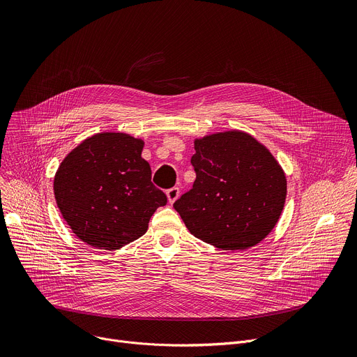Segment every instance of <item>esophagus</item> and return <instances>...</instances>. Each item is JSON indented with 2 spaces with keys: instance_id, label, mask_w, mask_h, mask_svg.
Here are the masks:
<instances>
[{
  "instance_id": "34e87169",
  "label": "esophagus",
  "mask_w": 357,
  "mask_h": 357,
  "mask_svg": "<svg viewBox=\"0 0 357 357\" xmlns=\"http://www.w3.org/2000/svg\"><path fill=\"white\" fill-rule=\"evenodd\" d=\"M179 193H181V190H179V188H176V186H174V188L168 189V190H167L168 202H169V203H174V202L179 197Z\"/></svg>"
}]
</instances>
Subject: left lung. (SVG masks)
Instances as JSON below:
<instances>
[{
  "mask_svg": "<svg viewBox=\"0 0 357 357\" xmlns=\"http://www.w3.org/2000/svg\"><path fill=\"white\" fill-rule=\"evenodd\" d=\"M196 179L174 208L188 230L222 250H245L275 227L287 179L271 152L233 130L195 139Z\"/></svg>",
  "mask_w": 357,
  "mask_h": 357,
  "instance_id": "1",
  "label": "left lung"
}]
</instances>
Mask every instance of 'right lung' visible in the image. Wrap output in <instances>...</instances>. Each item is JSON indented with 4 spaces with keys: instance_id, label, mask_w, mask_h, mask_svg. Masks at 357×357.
Listing matches in <instances>:
<instances>
[{
    "instance_id": "obj_1",
    "label": "right lung",
    "mask_w": 357,
    "mask_h": 357,
    "mask_svg": "<svg viewBox=\"0 0 357 357\" xmlns=\"http://www.w3.org/2000/svg\"><path fill=\"white\" fill-rule=\"evenodd\" d=\"M144 141L126 132H98L59 165L54 192L72 231L86 244L119 250L139 238L151 216L167 205L141 157Z\"/></svg>"
}]
</instances>
